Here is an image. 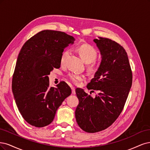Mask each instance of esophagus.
<instances>
[{
  "instance_id": "obj_1",
  "label": "esophagus",
  "mask_w": 150,
  "mask_h": 150,
  "mask_svg": "<svg viewBox=\"0 0 150 150\" xmlns=\"http://www.w3.org/2000/svg\"><path fill=\"white\" fill-rule=\"evenodd\" d=\"M71 93H72V94L75 95V87H74V86H71Z\"/></svg>"
}]
</instances>
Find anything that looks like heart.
I'll use <instances>...</instances> for the list:
<instances>
[{
  "mask_svg": "<svg viewBox=\"0 0 150 150\" xmlns=\"http://www.w3.org/2000/svg\"><path fill=\"white\" fill-rule=\"evenodd\" d=\"M76 50L85 63L90 64L89 69L91 71H95L96 67L94 61L97 57V52H96L95 48L88 44H82L77 47ZM69 54L70 50L68 49H66L62 52L60 58V62L62 64H65ZM69 78L72 82L76 83L79 81L83 80L84 76L83 75L72 73L69 75Z\"/></svg>",
  "mask_w": 150,
  "mask_h": 150,
  "instance_id": "b5f03b06",
  "label": "heart"
}]
</instances>
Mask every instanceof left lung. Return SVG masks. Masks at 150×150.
Masks as SVG:
<instances>
[{"label":"left lung","instance_id":"obj_1","mask_svg":"<svg viewBox=\"0 0 150 150\" xmlns=\"http://www.w3.org/2000/svg\"><path fill=\"white\" fill-rule=\"evenodd\" d=\"M93 42L101 62L94 78L86 86L99 91L95 97L76 88L79 103L75 110L79 126L88 133H96L111 126L122 113L132 85V71L127 53L119 43L107 38Z\"/></svg>","mask_w":150,"mask_h":150}]
</instances>
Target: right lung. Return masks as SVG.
<instances>
[{"mask_svg":"<svg viewBox=\"0 0 150 150\" xmlns=\"http://www.w3.org/2000/svg\"><path fill=\"white\" fill-rule=\"evenodd\" d=\"M74 40L65 32L45 30L22 47L13 75L12 91L18 111L32 126L50 124L57 109L71 93L64 81L56 88L50 87L48 75L54 69L60 68L62 52Z\"/></svg>","mask_w":150,"mask_h":150,"instance_id":"add662e5","label":"right lung"}]
</instances>
